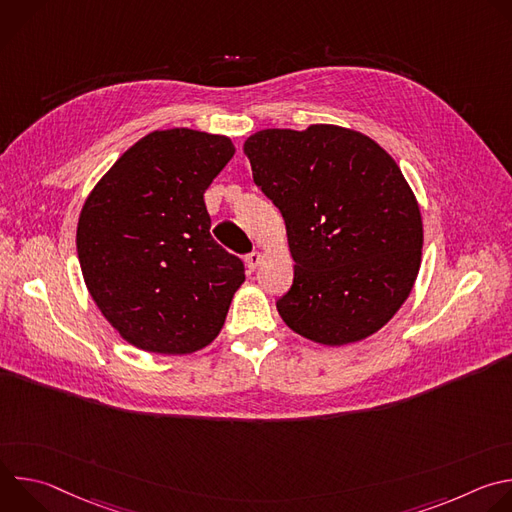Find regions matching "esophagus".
<instances>
[{"label": "esophagus", "instance_id": "1", "mask_svg": "<svg viewBox=\"0 0 512 512\" xmlns=\"http://www.w3.org/2000/svg\"><path fill=\"white\" fill-rule=\"evenodd\" d=\"M245 263H247V269H249V271H255L257 265L261 263V253H257V251L249 253V255L245 257Z\"/></svg>", "mask_w": 512, "mask_h": 512}]
</instances>
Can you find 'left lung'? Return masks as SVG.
Returning <instances> with one entry per match:
<instances>
[{
    "label": "left lung",
    "instance_id": "left-lung-1",
    "mask_svg": "<svg viewBox=\"0 0 512 512\" xmlns=\"http://www.w3.org/2000/svg\"><path fill=\"white\" fill-rule=\"evenodd\" d=\"M243 152L296 261L277 298L283 322L332 346L385 326L409 296L423 245L419 206L395 160L336 125L263 129Z\"/></svg>",
    "mask_w": 512,
    "mask_h": 512
}]
</instances>
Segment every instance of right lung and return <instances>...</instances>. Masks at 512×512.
I'll return each mask as SVG.
<instances>
[{
    "label": "right lung",
    "instance_id": "1",
    "mask_svg": "<svg viewBox=\"0 0 512 512\" xmlns=\"http://www.w3.org/2000/svg\"><path fill=\"white\" fill-rule=\"evenodd\" d=\"M233 156L225 135L154 131L87 198L77 229L83 277L133 346L186 354L221 332L245 265L212 239L204 190Z\"/></svg>",
    "mask_w": 512,
    "mask_h": 512
}]
</instances>
